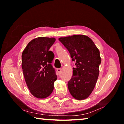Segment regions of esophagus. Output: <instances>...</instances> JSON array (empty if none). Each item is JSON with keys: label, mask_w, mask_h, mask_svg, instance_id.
I'll return each mask as SVG.
<instances>
[{"label": "esophagus", "mask_w": 124, "mask_h": 124, "mask_svg": "<svg viewBox=\"0 0 124 124\" xmlns=\"http://www.w3.org/2000/svg\"><path fill=\"white\" fill-rule=\"evenodd\" d=\"M57 71L59 73H61V69H60V68H58V69H57Z\"/></svg>", "instance_id": "1"}]
</instances>
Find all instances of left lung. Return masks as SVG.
Masks as SVG:
<instances>
[{
    "instance_id": "obj_1",
    "label": "left lung",
    "mask_w": 124,
    "mask_h": 124,
    "mask_svg": "<svg viewBox=\"0 0 124 124\" xmlns=\"http://www.w3.org/2000/svg\"><path fill=\"white\" fill-rule=\"evenodd\" d=\"M59 40L76 62L68 83L69 92L76 100H85L93 92L99 77L101 62L99 50L90 38L83 35L61 37Z\"/></svg>"
}]
</instances>
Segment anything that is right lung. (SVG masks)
Masks as SVG:
<instances>
[{
    "mask_svg": "<svg viewBox=\"0 0 124 124\" xmlns=\"http://www.w3.org/2000/svg\"><path fill=\"white\" fill-rule=\"evenodd\" d=\"M55 38L38 37L28 43L22 54V68L30 93L38 99H45L52 94L57 79L51 63L54 53L49 49Z\"/></svg>",
    "mask_w": 124,
    "mask_h": 124,
    "instance_id": "obj_1",
    "label": "right lung"
}]
</instances>
